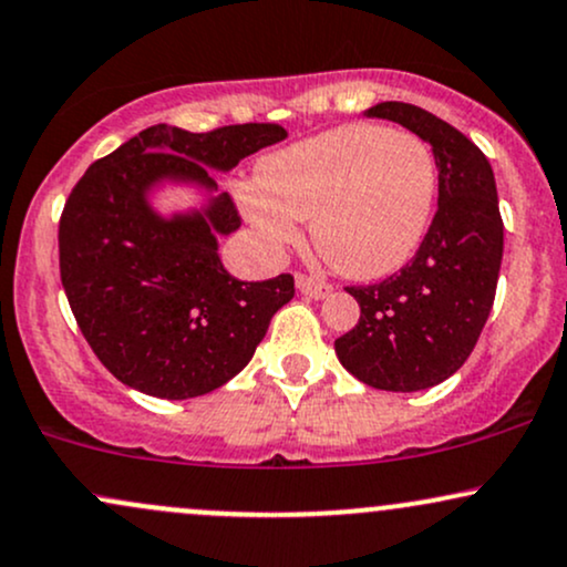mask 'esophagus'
<instances>
[{"label": "esophagus", "instance_id": "obj_1", "mask_svg": "<svg viewBox=\"0 0 567 567\" xmlns=\"http://www.w3.org/2000/svg\"><path fill=\"white\" fill-rule=\"evenodd\" d=\"M296 285L298 290L309 298H328L330 292H333V288H330L328 282H322V279H315L309 275H296Z\"/></svg>", "mask_w": 567, "mask_h": 567}]
</instances>
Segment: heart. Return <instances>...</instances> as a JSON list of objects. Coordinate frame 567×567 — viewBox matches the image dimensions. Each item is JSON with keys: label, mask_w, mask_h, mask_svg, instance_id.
<instances>
[{"label": "heart", "mask_w": 567, "mask_h": 567, "mask_svg": "<svg viewBox=\"0 0 567 567\" xmlns=\"http://www.w3.org/2000/svg\"><path fill=\"white\" fill-rule=\"evenodd\" d=\"M432 146L410 130L343 125L266 157L247 218L271 247L296 243L311 218L317 250L357 279L405 266L437 207Z\"/></svg>", "instance_id": "b5f03b06"}]
</instances>
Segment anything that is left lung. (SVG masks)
Segmentation results:
<instances>
[{
  "mask_svg": "<svg viewBox=\"0 0 567 567\" xmlns=\"http://www.w3.org/2000/svg\"><path fill=\"white\" fill-rule=\"evenodd\" d=\"M365 114L432 146L440 199L413 261L381 282L347 288L360 322L336 338V354L368 386L421 392L464 365L493 309L504 256L496 178L464 133L413 103L383 101Z\"/></svg>",
  "mask_w": 567,
  "mask_h": 567,
  "instance_id": "8db88e82",
  "label": "left lung"
}]
</instances>
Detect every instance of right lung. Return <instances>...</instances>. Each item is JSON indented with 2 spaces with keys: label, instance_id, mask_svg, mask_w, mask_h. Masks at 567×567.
<instances>
[{
  "label": "right lung",
  "instance_id": "obj_1",
  "mask_svg": "<svg viewBox=\"0 0 567 567\" xmlns=\"http://www.w3.org/2000/svg\"><path fill=\"white\" fill-rule=\"evenodd\" d=\"M275 122L188 133L152 125L93 162L58 226L61 282L82 336L125 386L188 400L224 386L250 362L271 317L296 296L290 275L243 282L224 269L218 237L239 229L229 194L162 218V181L218 192L213 171L285 138Z\"/></svg>",
  "mask_w": 567,
  "mask_h": 567
}]
</instances>
